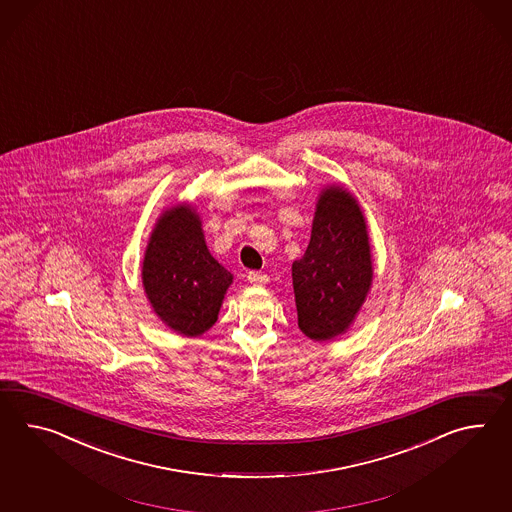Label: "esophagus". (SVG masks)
I'll list each match as a JSON object with an SVG mask.
<instances>
[{
  "label": "esophagus",
  "mask_w": 512,
  "mask_h": 512,
  "mask_svg": "<svg viewBox=\"0 0 512 512\" xmlns=\"http://www.w3.org/2000/svg\"><path fill=\"white\" fill-rule=\"evenodd\" d=\"M248 281L253 283V285H266V283L270 281V277L266 274H262V272L251 270V272H248Z\"/></svg>",
  "instance_id": "1"
}]
</instances>
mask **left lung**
<instances>
[{"mask_svg": "<svg viewBox=\"0 0 512 512\" xmlns=\"http://www.w3.org/2000/svg\"><path fill=\"white\" fill-rule=\"evenodd\" d=\"M292 283L303 335L329 340L355 320L372 285V259L364 216L348 190L322 192L311 242L292 264Z\"/></svg>", "mask_w": 512, "mask_h": 512, "instance_id": "1", "label": "left lung"}]
</instances>
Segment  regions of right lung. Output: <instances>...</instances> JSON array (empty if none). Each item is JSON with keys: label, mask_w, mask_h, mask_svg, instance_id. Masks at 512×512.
I'll return each mask as SVG.
<instances>
[{"label": "right lung", "mask_w": 512, "mask_h": 512, "mask_svg": "<svg viewBox=\"0 0 512 512\" xmlns=\"http://www.w3.org/2000/svg\"><path fill=\"white\" fill-rule=\"evenodd\" d=\"M142 281L164 324L181 335L198 337L218 320L233 275L207 250L198 214L177 207L164 212L151 235Z\"/></svg>", "instance_id": "obj_1"}]
</instances>
